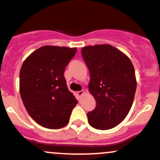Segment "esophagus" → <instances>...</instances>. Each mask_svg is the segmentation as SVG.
I'll use <instances>...</instances> for the list:
<instances>
[{
	"label": "esophagus",
	"instance_id": "1",
	"mask_svg": "<svg viewBox=\"0 0 160 160\" xmlns=\"http://www.w3.org/2000/svg\"><path fill=\"white\" fill-rule=\"evenodd\" d=\"M83 93H84V90H80V91H78V92H77V95H78L79 97H81L82 95L83 94Z\"/></svg>",
	"mask_w": 160,
	"mask_h": 160
}]
</instances>
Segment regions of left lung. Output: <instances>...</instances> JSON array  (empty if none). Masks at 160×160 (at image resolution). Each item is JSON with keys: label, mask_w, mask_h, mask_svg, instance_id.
<instances>
[{"label": "left lung", "mask_w": 160, "mask_h": 160, "mask_svg": "<svg viewBox=\"0 0 160 160\" xmlns=\"http://www.w3.org/2000/svg\"><path fill=\"white\" fill-rule=\"evenodd\" d=\"M82 56L90 71L89 91L96 101L88 113V122L108 130L120 124L129 112L136 90L135 69L130 59L108 44L85 46Z\"/></svg>", "instance_id": "obj_1"}]
</instances>
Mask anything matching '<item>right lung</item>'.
Wrapping results in <instances>:
<instances>
[{
    "instance_id": "add662e5",
    "label": "right lung",
    "mask_w": 160,
    "mask_h": 160,
    "mask_svg": "<svg viewBox=\"0 0 160 160\" xmlns=\"http://www.w3.org/2000/svg\"><path fill=\"white\" fill-rule=\"evenodd\" d=\"M77 48L45 46L24 61L19 75L23 104L38 125L58 129L68 124L78 101L68 90L64 71Z\"/></svg>"
}]
</instances>
